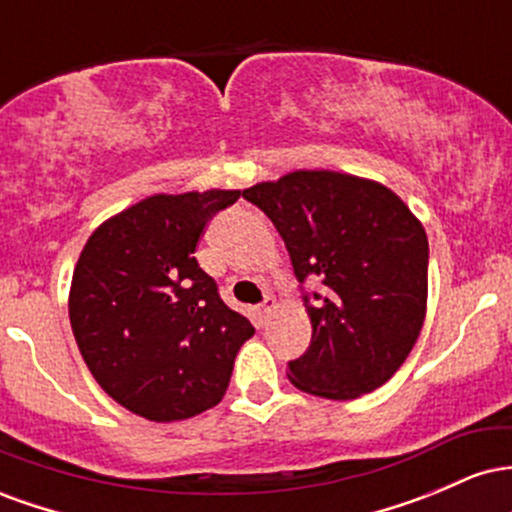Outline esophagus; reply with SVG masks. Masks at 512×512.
Masks as SVG:
<instances>
[{"instance_id": "esophagus-1", "label": "esophagus", "mask_w": 512, "mask_h": 512, "mask_svg": "<svg viewBox=\"0 0 512 512\" xmlns=\"http://www.w3.org/2000/svg\"><path fill=\"white\" fill-rule=\"evenodd\" d=\"M276 308V301L274 296H267L264 301L260 303V308H257V317H260V322L264 325V322L269 320V315H272V310Z\"/></svg>"}]
</instances>
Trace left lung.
<instances>
[{
	"label": "left lung",
	"mask_w": 512,
	"mask_h": 512,
	"mask_svg": "<svg viewBox=\"0 0 512 512\" xmlns=\"http://www.w3.org/2000/svg\"><path fill=\"white\" fill-rule=\"evenodd\" d=\"M284 238L313 337L289 361L298 390L354 399L385 385L419 339L428 293V238L380 182L296 170L243 190ZM305 278L323 291L305 292Z\"/></svg>",
	"instance_id": "left-lung-1"
}]
</instances>
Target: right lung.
Returning a JSON list of instances; mask_svg holds the SVG:
<instances>
[{
  "instance_id": "obj_1",
  "label": "right lung",
  "mask_w": 512,
  "mask_h": 512,
  "mask_svg": "<svg viewBox=\"0 0 512 512\" xmlns=\"http://www.w3.org/2000/svg\"><path fill=\"white\" fill-rule=\"evenodd\" d=\"M238 197H149L96 228L81 250L69 293L76 344L98 385L144 419L180 421L219 404L255 334L195 257L207 223Z\"/></svg>"
}]
</instances>
